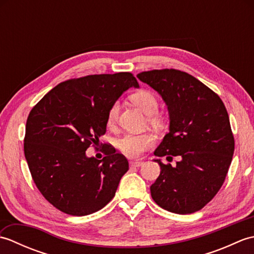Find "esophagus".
<instances>
[{
	"label": "esophagus",
	"instance_id": "34e87169",
	"mask_svg": "<svg viewBox=\"0 0 254 254\" xmlns=\"http://www.w3.org/2000/svg\"><path fill=\"white\" fill-rule=\"evenodd\" d=\"M143 165V161H130L131 167H141Z\"/></svg>",
	"mask_w": 254,
	"mask_h": 254
}]
</instances>
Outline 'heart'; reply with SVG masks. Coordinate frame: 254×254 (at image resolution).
Returning <instances> with one entry per match:
<instances>
[{"label": "heart", "mask_w": 254, "mask_h": 254, "mask_svg": "<svg viewBox=\"0 0 254 254\" xmlns=\"http://www.w3.org/2000/svg\"><path fill=\"white\" fill-rule=\"evenodd\" d=\"M130 100L138 107L145 115H147V121L152 126H159L164 121V117L158 109V99L156 95L148 89H139L130 96ZM119 115V104L115 102L109 108L107 113V124L109 127L115 126ZM156 138L152 133L127 134L118 141V147L127 157H138L145 150L152 147Z\"/></svg>", "instance_id": "1"}]
</instances>
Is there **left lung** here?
I'll list each match as a JSON object with an SVG mask.
<instances>
[{
    "label": "left lung",
    "instance_id": "1",
    "mask_svg": "<svg viewBox=\"0 0 254 254\" xmlns=\"http://www.w3.org/2000/svg\"><path fill=\"white\" fill-rule=\"evenodd\" d=\"M137 78L163 97L169 112V132L154 155L180 158L175 166L154 159L161 170L150 186L152 197L171 213L197 212L222 188L233 159L228 112L217 94L179 69H153Z\"/></svg>",
    "mask_w": 254,
    "mask_h": 254
}]
</instances>
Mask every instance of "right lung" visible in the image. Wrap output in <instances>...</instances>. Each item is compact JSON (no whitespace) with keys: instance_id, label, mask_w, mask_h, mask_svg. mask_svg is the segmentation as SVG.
<instances>
[{"instance_id":"obj_1","label":"right lung","mask_w":254,"mask_h":254,"mask_svg":"<svg viewBox=\"0 0 254 254\" xmlns=\"http://www.w3.org/2000/svg\"><path fill=\"white\" fill-rule=\"evenodd\" d=\"M130 87L133 74L88 75L57 85L29 112L24 153L38 190L61 212L85 216L113 198L127 159L107 146L101 160L86 150L106 133L107 113Z\"/></svg>"}]
</instances>
